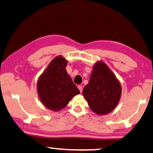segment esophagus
I'll list each match as a JSON object with an SVG mask.
<instances>
[{
    "mask_svg": "<svg viewBox=\"0 0 153 153\" xmlns=\"http://www.w3.org/2000/svg\"><path fill=\"white\" fill-rule=\"evenodd\" d=\"M78 87L79 90H80V93H82V89H83V87H82V85H78Z\"/></svg>",
    "mask_w": 153,
    "mask_h": 153,
    "instance_id": "obj_1",
    "label": "esophagus"
}]
</instances>
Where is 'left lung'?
<instances>
[{
  "mask_svg": "<svg viewBox=\"0 0 153 153\" xmlns=\"http://www.w3.org/2000/svg\"><path fill=\"white\" fill-rule=\"evenodd\" d=\"M82 94L91 111L105 115L113 111L119 102L121 85L108 67L104 63L98 62Z\"/></svg>",
  "mask_w": 153,
  "mask_h": 153,
  "instance_id": "obj_1",
  "label": "left lung"
}]
</instances>
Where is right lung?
Here are the masks:
<instances>
[{"instance_id":"add662e5","label":"right lung","mask_w":153,"mask_h":153,"mask_svg":"<svg viewBox=\"0 0 153 153\" xmlns=\"http://www.w3.org/2000/svg\"><path fill=\"white\" fill-rule=\"evenodd\" d=\"M67 62L59 56L54 58L38 80V92L45 106L60 111L74 96L80 93L66 71Z\"/></svg>"}]
</instances>
